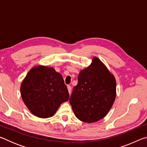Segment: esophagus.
I'll use <instances>...</instances> for the list:
<instances>
[{
  "mask_svg": "<svg viewBox=\"0 0 147 147\" xmlns=\"http://www.w3.org/2000/svg\"><path fill=\"white\" fill-rule=\"evenodd\" d=\"M67 89H68V91L69 94H71V87L70 86H67Z\"/></svg>",
  "mask_w": 147,
  "mask_h": 147,
  "instance_id": "obj_1",
  "label": "esophagus"
}]
</instances>
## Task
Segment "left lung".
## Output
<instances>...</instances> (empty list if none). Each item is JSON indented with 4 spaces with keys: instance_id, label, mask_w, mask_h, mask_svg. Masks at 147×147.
<instances>
[{
    "instance_id": "8db88e82",
    "label": "left lung",
    "mask_w": 147,
    "mask_h": 147,
    "mask_svg": "<svg viewBox=\"0 0 147 147\" xmlns=\"http://www.w3.org/2000/svg\"><path fill=\"white\" fill-rule=\"evenodd\" d=\"M78 83L69 99L74 115L85 123H95L108 114L116 97V80L97 57L80 71Z\"/></svg>"
}]
</instances>
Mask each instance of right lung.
I'll use <instances>...</instances> for the list:
<instances>
[{"instance_id":"obj_1","label":"right lung","mask_w":147,"mask_h":147,"mask_svg":"<svg viewBox=\"0 0 147 147\" xmlns=\"http://www.w3.org/2000/svg\"><path fill=\"white\" fill-rule=\"evenodd\" d=\"M24 104L34 115L51 117L69 94L63 77L53 67L38 65L32 67L21 84Z\"/></svg>"}]
</instances>
